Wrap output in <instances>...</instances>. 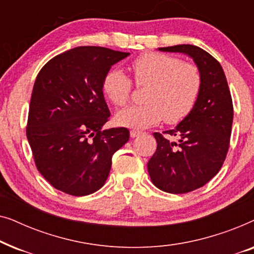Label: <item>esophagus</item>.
I'll return each instance as SVG.
<instances>
[{
	"label": "esophagus",
	"mask_w": 254,
	"mask_h": 254,
	"mask_svg": "<svg viewBox=\"0 0 254 254\" xmlns=\"http://www.w3.org/2000/svg\"><path fill=\"white\" fill-rule=\"evenodd\" d=\"M141 134V131L138 130H130V137H136Z\"/></svg>",
	"instance_id": "obj_1"
}]
</instances>
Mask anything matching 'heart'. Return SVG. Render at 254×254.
Masks as SVG:
<instances>
[{"label":"heart","mask_w":254,"mask_h":254,"mask_svg":"<svg viewBox=\"0 0 254 254\" xmlns=\"http://www.w3.org/2000/svg\"><path fill=\"white\" fill-rule=\"evenodd\" d=\"M134 82L147 86L143 105L119 111V126L142 130L164 119L166 124L183 121L195 106L202 77L196 65L163 53H147L131 62ZM103 90L114 105L123 106L129 100L131 81L119 68H112L103 79Z\"/></svg>","instance_id":"1"}]
</instances>
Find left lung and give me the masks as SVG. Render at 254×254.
<instances>
[{"instance_id":"1","label":"left lung","mask_w":254,"mask_h":254,"mask_svg":"<svg viewBox=\"0 0 254 254\" xmlns=\"http://www.w3.org/2000/svg\"><path fill=\"white\" fill-rule=\"evenodd\" d=\"M158 51L189 55L202 77L195 106L175 129L164 131L177 141L154 133L157 149L148 162L151 182L168 193L200 189L217 175L230 143L234 106L223 68L216 59L194 45L161 47Z\"/></svg>"}]
</instances>
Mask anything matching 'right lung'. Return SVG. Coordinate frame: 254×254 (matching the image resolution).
<instances>
[{
    "label": "right lung",
    "mask_w": 254,
    "mask_h": 254,
    "mask_svg": "<svg viewBox=\"0 0 254 254\" xmlns=\"http://www.w3.org/2000/svg\"><path fill=\"white\" fill-rule=\"evenodd\" d=\"M129 53L79 46L41 68L31 96L26 136L37 169L54 189L95 193L109 177L112 156L129 140L127 128L102 129L111 116L103 79Z\"/></svg>",
    "instance_id": "add662e5"
}]
</instances>
